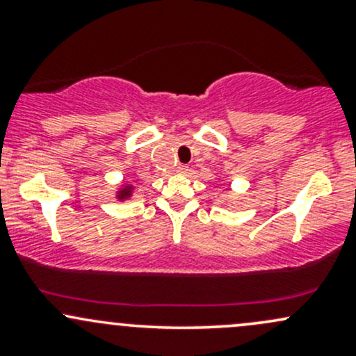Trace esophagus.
I'll return each instance as SVG.
<instances>
[{"instance_id": "esophagus-1", "label": "esophagus", "mask_w": 356, "mask_h": 356, "mask_svg": "<svg viewBox=\"0 0 356 356\" xmlns=\"http://www.w3.org/2000/svg\"><path fill=\"white\" fill-rule=\"evenodd\" d=\"M175 172L181 174V175H186L187 172H189V167H187V165H177V167H175Z\"/></svg>"}]
</instances>
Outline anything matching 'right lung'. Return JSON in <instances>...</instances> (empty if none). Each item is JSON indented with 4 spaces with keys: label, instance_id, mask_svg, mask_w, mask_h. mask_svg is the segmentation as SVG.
<instances>
[{
    "label": "right lung",
    "instance_id": "obj_1",
    "mask_svg": "<svg viewBox=\"0 0 356 356\" xmlns=\"http://www.w3.org/2000/svg\"><path fill=\"white\" fill-rule=\"evenodd\" d=\"M132 195H134V184L124 182L120 187H118L115 197L118 199V201H127V199H130Z\"/></svg>",
    "mask_w": 356,
    "mask_h": 356
}]
</instances>
